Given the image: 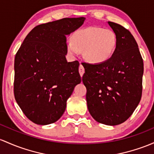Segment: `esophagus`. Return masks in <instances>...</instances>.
Wrapping results in <instances>:
<instances>
[{"mask_svg":"<svg viewBox=\"0 0 154 154\" xmlns=\"http://www.w3.org/2000/svg\"><path fill=\"white\" fill-rule=\"evenodd\" d=\"M79 72H80L81 77H82V75H83L84 73H85V69H84V67L82 66V64H80V67H79Z\"/></svg>","mask_w":154,"mask_h":154,"instance_id":"34e87169","label":"esophagus"}]
</instances>
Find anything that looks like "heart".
Wrapping results in <instances>:
<instances>
[{
  "label": "heart",
  "instance_id": "b5f03b06",
  "mask_svg": "<svg viewBox=\"0 0 154 154\" xmlns=\"http://www.w3.org/2000/svg\"><path fill=\"white\" fill-rule=\"evenodd\" d=\"M117 43V36L112 30L92 26L74 32L72 41L67 42L66 48L70 55H76L82 52L86 61L101 64L112 58Z\"/></svg>",
  "mask_w": 154,
  "mask_h": 154
}]
</instances>
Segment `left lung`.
<instances>
[{
    "label": "left lung",
    "instance_id": "1",
    "mask_svg": "<svg viewBox=\"0 0 154 154\" xmlns=\"http://www.w3.org/2000/svg\"><path fill=\"white\" fill-rule=\"evenodd\" d=\"M118 38L112 58L101 64L85 63L82 82L94 120L108 126L126 121L142 96L143 60L134 36L124 27L107 22Z\"/></svg>",
    "mask_w": 154,
    "mask_h": 154
}]
</instances>
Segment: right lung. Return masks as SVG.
Listing matches in <instances>:
<instances>
[{
  "label": "right lung",
  "mask_w": 154,
  "mask_h": 154,
  "mask_svg": "<svg viewBox=\"0 0 154 154\" xmlns=\"http://www.w3.org/2000/svg\"><path fill=\"white\" fill-rule=\"evenodd\" d=\"M85 17L63 18L37 25L27 35L14 59V92L27 118L38 125L63 116L67 99L81 82L77 60L68 62L66 37Z\"/></svg>",
  "instance_id": "right-lung-1"
}]
</instances>
